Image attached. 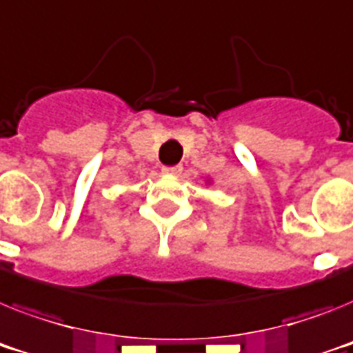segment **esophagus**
I'll return each mask as SVG.
<instances>
[{
  "label": "esophagus",
  "instance_id": "obj_1",
  "mask_svg": "<svg viewBox=\"0 0 353 353\" xmlns=\"http://www.w3.org/2000/svg\"><path fill=\"white\" fill-rule=\"evenodd\" d=\"M183 170L181 165H174V167H163V174H170V176H177Z\"/></svg>",
  "mask_w": 353,
  "mask_h": 353
}]
</instances>
